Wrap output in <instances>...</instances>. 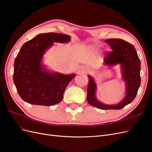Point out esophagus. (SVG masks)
<instances>
[{
	"instance_id": "1",
	"label": "esophagus",
	"mask_w": 152,
	"mask_h": 152,
	"mask_svg": "<svg viewBox=\"0 0 152 152\" xmlns=\"http://www.w3.org/2000/svg\"><path fill=\"white\" fill-rule=\"evenodd\" d=\"M86 69H84V72H86Z\"/></svg>"
}]
</instances>
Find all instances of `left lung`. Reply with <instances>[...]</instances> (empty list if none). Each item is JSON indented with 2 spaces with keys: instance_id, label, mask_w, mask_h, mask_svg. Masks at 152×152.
I'll return each instance as SVG.
<instances>
[{
  "instance_id": "obj_1",
  "label": "left lung",
  "mask_w": 152,
  "mask_h": 152,
  "mask_svg": "<svg viewBox=\"0 0 152 152\" xmlns=\"http://www.w3.org/2000/svg\"><path fill=\"white\" fill-rule=\"evenodd\" d=\"M105 42L110 45L112 50L105 55V65H113L121 64L123 78L126 83L127 94L122 102L115 105H108L96 99L95 92L96 86L93 78L89 77L87 100L94 107L102 110H120L131 103L136 98L141 84V63L135 48L132 44L121 39H109Z\"/></svg>"
}]
</instances>
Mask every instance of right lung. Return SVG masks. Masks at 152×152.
<instances>
[{
    "instance_id": "1",
    "label": "right lung",
    "mask_w": 152,
    "mask_h": 152,
    "mask_svg": "<svg viewBox=\"0 0 152 152\" xmlns=\"http://www.w3.org/2000/svg\"><path fill=\"white\" fill-rule=\"evenodd\" d=\"M70 39L68 35L50 32L39 34L22 45L14 64L13 80L25 102L52 106L63 99L66 86L76 75L49 73L40 63L45 50L54 42H68Z\"/></svg>"
}]
</instances>
